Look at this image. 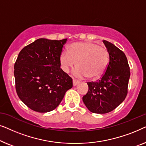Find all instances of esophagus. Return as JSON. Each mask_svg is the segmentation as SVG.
Segmentation results:
<instances>
[{
	"instance_id": "obj_1",
	"label": "esophagus",
	"mask_w": 146,
	"mask_h": 146,
	"mask_svg": "<svg viewBox=\"0 0 146 146\" xmlns=\"http://www.w3.org/2000/svg\"><path fill=\"white\" fill-rule=\"evenodd\" d=\"M79 83H80V82L78 80H75V79H73V86H74L78 85Z\"/></svg>"
}]
</instances>
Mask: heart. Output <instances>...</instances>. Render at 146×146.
Here are the masks:
<instances>
[{"label": "heart", "mask_w": 146, "mask_h": 146, "mask_svg": "<svg viewBox=\"0 0 146 146\" xmlns=\"http://www.w3.org/2000/svg\"><path fill=\"white\" fill-rule=\"evenodd\" d=\"M76 62V76L96 79L104 73L109 62V53L104 48L91 42H80L69 46L68 52L60 55L63 71L69 72Z\"/></svg>", "instance_id": "obj_1"}]
</instances>
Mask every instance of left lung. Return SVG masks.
Masks as SVG:
<instances>
[{"mask_svg": "<svg viewBox=\"0 0 146 146\" xmlns=\"http://www.w3.org/2000/svg\"><path fill=\"white\" fill-rule=\"evenodd\" d=\"M110 60L104 74L96 82H88V92L82 98L91 112L106 113L116 108L127 94L130 76L125 54L114 44L104 40Z\"/></svg>", "mask_w": 146, "mask_h": 146, "instance_id": "1", "label": "left lung"}]
</instances>
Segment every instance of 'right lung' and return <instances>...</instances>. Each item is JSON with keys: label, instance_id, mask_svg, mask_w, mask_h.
Listing matches in <instances>:
<instances>
[{"label": "right lung", "instance_id": "add662e5", "mask_svg": "<svg viewBox=\"0 0 146 146\" xmlns=\"http://www.w3.org/2000/svg\"><path fill=\"white\" fill-rule=\"evenodd\" d=\"M66 41L39 38L19 54L14 66L16 90L21 101L34 111L54 110L72 88V79L60 63Z\"/></svg>", "mask_w": 146, "mask_h": 146}]
</instances>
